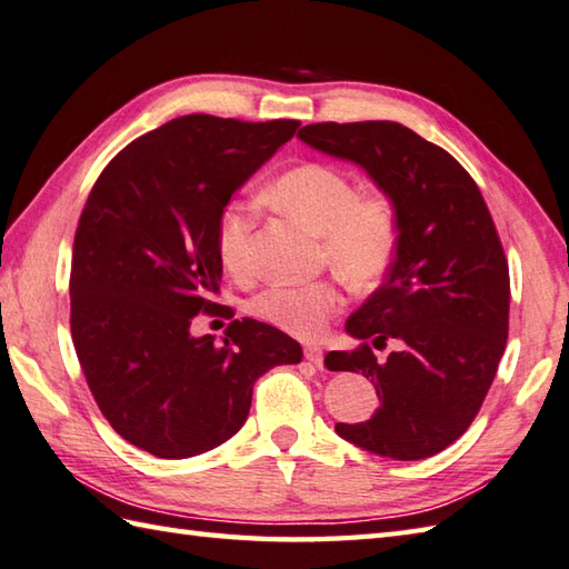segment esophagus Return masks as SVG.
Here are the masks:
<instances>
[{"instance_id": "obj_1", "label": "esophagus", "mask_w": 569, "mask_h": 569, "mask_svg": "<svg viewBox=\"0 0 569 569\" xmlns=\"http://www.w3.org/2000/svg\"><path fill=\"white\" fill-rule=\"evenodd\" d=\"M305 358H307V361H309L311 366H317V368L323 366V351L319 349V346H307V349H305Z\"/></svg>"}]
</instances>
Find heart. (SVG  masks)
<instances>
[{
	"label": "heart",
	"mask_w": 569,
	"mask_h": 569,
	"mask_svg": "<svg viewBox=\"0 0 569 569\" xmlns=\"http://www.w3.org/2000/svg\"><path fill=\"white\" fill-rule=\"evenodd\" d=\"M272 201L321 236L323 260L356 289H373L398 252V213L386 196H358L343 171L307 161L284 171L270 191ZM254 206L230 201L218 218L216 246L230 272L250 268ZM343 307L341 287L321 282H272L252 299V315L297 339H317Z\"/></svg>",
	"instance_id": "1"
}]
</instances>
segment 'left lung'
<instances>
[{
	"label": "left lung",
	"mask_w": 569,
	"mask_h": 569,
	"mask_svg": "<svg viewBox=\"0 0 569 569\" xmlns=\"http://www.w3.org/2000/svg\"><path fill=\"white\" fill-rule=\"evenodd\" d=\"M297 137L366 169L398 213L386 282L346 321L363 343L323 361L361 370L380 408L336 432L388 459L432 457L469 430L506 351L511 280L493 218L469 171L398 122H317ZM366 338L401 349L378 362Z\"/></svg>",
	"instance_id": "left-lung-1"
}]
</instances>
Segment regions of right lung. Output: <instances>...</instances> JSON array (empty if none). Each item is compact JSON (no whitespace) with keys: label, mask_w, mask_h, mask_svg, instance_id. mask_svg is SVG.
Instances as JSON below:
<instances>
[{"label":"right lung","mask_w":569,"mask_h":569,"mask_svg":"<svg viewBox=\"0 0 569 569\" xmlns=\"http://www.w3.org/2000/svg\"><path fill=\"white\" fill-rule=\"evenodd\" d=\"M297 120L187 114L137 137L92 187L71 264V333L100 412L159 459L223 445L248 420L252 386L301 346L270 323L230 321L223 343L191 336L223 274L218 218L297 132Z\"/></svg>","instance_id":"right-lung-1"}]
</instances>
